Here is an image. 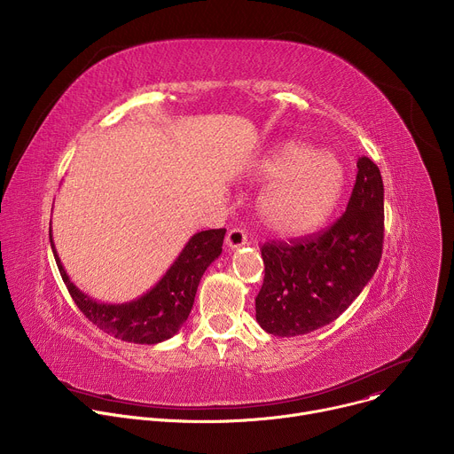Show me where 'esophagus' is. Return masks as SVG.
Masks as SVG:
<instances>
[{
	"label": "esophagus",
	"mask_w": 454,
	"mask_h": 454,
	"mask_svg": "<svg viewBox=\"0 0 454 454\" xmlns=\"http://www.w3.org/2000/svg\"><path fill=\"white\" fill-rule=\"evenodd\" d=\"M246 242H247V235H246L244 230H240V228H233V230H230L228 235H226V246H228L230 249H237V247L244 246Z\"/></svg>",
	"instance_id": "34e87169"
}]
</instances>
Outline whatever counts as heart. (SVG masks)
<instances>
[{"label":"heart","instance_id":"b5f03b06","mask_svg":"<svg viewBox=\"0 0 454 454\" xmlns=\"http://www.w3.org/2000/svg\"><path fill=\"white\" fill-rule=\"evenodd\" d=\"M256 181H268L256 212L268 230L282 237L314 231L334 212L345 186L343 163L327 151L287 144L258 160Z\"/></svg>","mask_w":454,"mask_h":454}]
</instances>
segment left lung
I'll return each mask as SVG.
<instances>
[{
    "instance_id": "8db88e82",
    "label": "left lung",
    "mask_w": 454,
    "mask_h": 454,
    "mask_svg": "<svg viewBox=\"0 0 454 454\" xmlns=\"http://www.w3.org/2000/svg\"><path fill=\"white\" fill-rule=\"evenodd\" d=\"M382 239V177L379 167L363 156L347 210L334 224L316 235L261 247L266 275L254 298L258 325L280 338L329 325L372 280Z\"/></svg>"
}]
</instances>
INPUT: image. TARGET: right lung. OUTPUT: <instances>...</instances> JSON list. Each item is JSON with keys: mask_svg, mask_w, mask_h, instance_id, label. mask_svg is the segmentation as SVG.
<instances>
[{"mask_svg": "<svg viewBox=\"0 0 454 454\" xmlns=\"http://www.w3.org/2000/svg\"><path fill=\"white\" fill-rule=\"evenodd\" d=\"M224 228L193 235L163 278L145 294L125 303H102L82 293L64 271L55 251L51 230L50 244L60 277L81 312L106 334L138 345H156L170 340L186 321L198 286L208 266L223 253Z\"/></svg>", "mask_w": 454, "mask_h": 454, "instance_id": "obj_1", "label": "right lung"}]
</instances>
